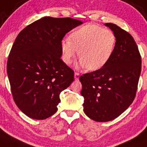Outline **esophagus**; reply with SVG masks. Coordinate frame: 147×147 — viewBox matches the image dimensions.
Wrapping results in <instances>:
<instances>
[{
	"instance_id": "1",
	"label": "esophagus",
	"mask_w": 147,
	"mask_h": 147,
	"mask_svg": "<svg viewBox=\"0 0 147 147\" xmlns=\"http://www.w3.org/2000/svg\"><path fill=\"white\" fill-rule=\"evenodd\" d=\"M79 78H80V74L78 73V72H75V80H78Z\"/></svg>"
}]
</instances>
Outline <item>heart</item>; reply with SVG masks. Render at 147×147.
Listing matches in <instances>:
<instances>
[{
	"mask_svg": "<svg viewBox=\"0 0 147 147\" xmlns=\"http://www.w3.org/2000/svg\"><path fill=\"white\" fill-rule=\"evenodd\" d=\"M116 35L109 29L88 24L76 29L61 42L62 59L72 63L78 53L80 57L78 67L97 70L109 61L115 51Z\"/></svg>",
	"mask_w": 147,
	"mask_h": 147,
	"instance_id": "b5f03b06",
	"label": "heart"
}]
</instances>
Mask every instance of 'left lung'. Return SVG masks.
<instances>
[{"instance_id":"left-lung-1","label":"left lung","mask_w":147,"mask_h":147,"mask_svg":"<svg viewBox=\"0 0 147 147\" xmlns=\"http://www.w3.org/2000/svg\"><path fill=\"white\" fill-rule=\"evenodd\" d=\"M105 25L117 38L112 57L98 70L80 76L83 110L89 118L108 122L124 112L135 98L142 58L134 38L112 23Z\"/></svg>"}]
</instances>
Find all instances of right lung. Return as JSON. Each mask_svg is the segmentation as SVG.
<instances>
[{
	"label": "right lung",
	"instance_id": "1",
	"mask_svg": "<svg viewBox=\"0 0 147 147\" xmlns=\"http://www.w3.org/2000/svg\"><path fill=\"white\" fill-rule=\"evenodd\" d=\"M83 24L72 18L42 17L16 37L7 61V74L16 106L27 116L45 120L57 111L60 93L74 80V71L61 59V42Z\"/></svg>",
	"mask_w": 147,
	"mask_h": 147
}]
</instances>
